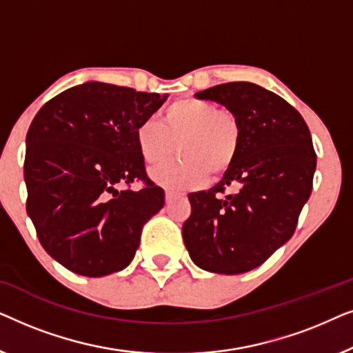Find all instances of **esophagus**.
<instances>
[{"mask_svg":"<svg viewBox=\"0 0 353 353\" xmlns=\"http://www.w3.org/2000/svg\"><path fill=\"white\" fill-rule=\"evenodd\" d=\"M183 196H185V192H176V191H167L165 192L167 202H172L173 199H176V197H183Z\"/></svg>","mask_w":353,"mask_h":353,"instance_id":"esophagus-1","label":"esophagus"}]
</instances>
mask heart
I'll return each instance as SVG.
<instances>
[{"mask_svg":"<svg viewBox=\"0 0 353 353\" xmlns=\"http://www.w3.org/2000/svg\"><path fill=\"white\" fill-rule=\"evenodd\" d=\"M139 156L149 165L180 159L151 173L154 183L167 190H188L207 176L228 172L241 148V125L233 112L201 99H183L162 114L161 123L143 120L134 130Z\"/></svg>","mask_w":353,"mask_h":353,"instance_id":"heart-1","label":"heart"}]
</instances>
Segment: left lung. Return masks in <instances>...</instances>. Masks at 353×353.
Listing matches in <instances>:
<instances>
[{"label": "left lung", "mask_w": 353, "mask_h": 353, "mask_svg": "<svg viewBox=\"0 0 353 353\" xmlns=\"http://www.w3.org/2000/svg\"><path fill=\"white\" fill-rule=\"evenodd\" d=\"M194 96L236 115L241 148L214 188L190 192L183 239L192 262L205 272H250L291 239L310 197L316 168L310 130L288 101L249 81Z\"/></svg>", "instance_id": "left-lung-1"}]
</instances>
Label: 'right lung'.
Listing matches in <instances>:
<instances>
[{
    "label": "right lung",
    "mask_w": 353,
    "mask_h": 353,
    "mask_svg": "<svg viewBox=\"0 0 353 353\" xmlns=\"http://www.w3.org/2000/svg\"><path fill=\"white\" fill-rule=\"evenodd\" d=\"M167 98L86 81L38 110L26 139L27 214L62 267L99 278L133 260L144 223L165 202L146 175L134 130ZM137 179L145 181L139 192L123 187Z\"/></svg>",
    "instance_id": "obj_1"
}]
</instances>
